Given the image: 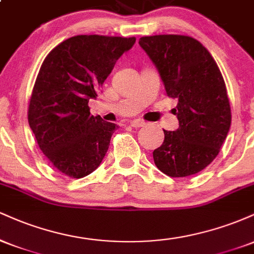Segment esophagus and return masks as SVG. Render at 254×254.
<instances>
[{
  "mask_svg": "<svg viewBox=\"0 0 254 254\" xmlns=\"http://www.w3.org/2000/svg\"><path fill=\"white\" fill-rule=\"evenodd\" d=\"M130 125L132 127H143V125H145V123L143 121H141V119H133V121L130 122Z\"/></svg>",
  "mask_w": 254,
  "mask_h": 254,
  "instance_id": "esophagus-1",
  "label": "esophagus"
}]
</instances>
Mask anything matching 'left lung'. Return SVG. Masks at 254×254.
I'll return each instance as SVG.
<instances>
[{"instance_id":"left-lung-1","label":"left lung","mask_w":254,"mask_h":254,"mask_svg":"<svg viewBox=\"0 0 254 254\" xmlns=\"http://www.w3.org/2000/svg\"><path fill=\"white\" fill-rule=\"evenodd\" d=\"M139 45L155 64L166 93L178 99L176 131L164 130L161 147L153 151L162 173L173 178L200 172L220 153L232 113L226 83L210 52L192 37H142Z\"/></svg>"}]
</instances>
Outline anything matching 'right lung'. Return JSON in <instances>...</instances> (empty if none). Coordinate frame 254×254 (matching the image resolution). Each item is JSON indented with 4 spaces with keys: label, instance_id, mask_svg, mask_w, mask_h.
I'll use <instances>...</instances> for the list:
<instances>
[{
    "label": "right lung",
    "instance_id": "1",
    "mask_svg": "<svg viewBox=\"0 0 254 254\" xmlns=\"http://www.w3.org/2000/svg\"><path fill=\"white\" fill-rule=\"evenodd\" d=\"M135 37L75 36L57 45L38 72L28 105V123L44 155L56 170L83 178L103 161L117 125L90 115L118 58Z\"/></svg>",
    "mask_w": 254,
    "mask_h": 254
}]
</instances>
